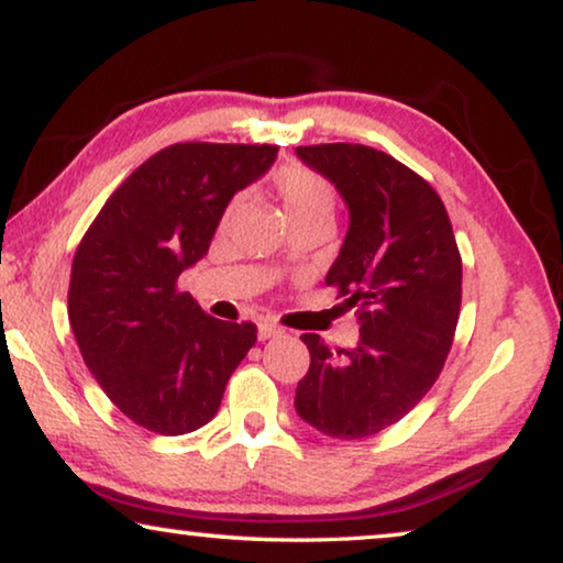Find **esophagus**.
<instances>
[{
	"mask_svg": "<svg viewBox=\"0 0 563 563\" xmlns=\"http://www.w3.org/2000/svg\"><path fill=\"white\" fill-rule=\"evenodd\" d=\"M283 331L278 329V325L275 323H267V321H263V323H257V335H260V341H267V339H275V335H280Z\"/></svg>",
	"mask_w": 563,
	"mask_h": 563,
	"instance_id": "1",
	"label": "esophagus"
}]
</instances>
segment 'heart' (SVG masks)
Masks as SVG:
<instances>
[{"label":"heart","mask_w":563,"mask_h":563,"mask_svg":"<svg viewBox=\"0 0 563 563\" xmlns=\"http://www.w3.org/2000/svg\"><path fill=\"white\" fill-rule=\"evenodd\" d=\"M275 187L283 201L288 220L298 217H331L335 207V195L331 184L321 174L306 169V166H285L275 176Z\"/></svg>","instance_id":"heart-1"}]
</instances>
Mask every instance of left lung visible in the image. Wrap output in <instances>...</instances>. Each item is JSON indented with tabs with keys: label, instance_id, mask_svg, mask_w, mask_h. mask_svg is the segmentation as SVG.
Returning <instances> with one entry per match:
<instances>
[{
	"label": "left lung",
	"instance_id": "8db88e82",
	"mask_svg": "<svg viewBox=\"0 0 563 563\" xmlns=\"http://www.w3.org/2000/svg\"><path fill=\"white\" fill-rule=\"evenodd\" d=\"M349 207L341 253L325 275L356 310L358 343L331 349L303 333L310 368L298 417L335 440H362L399 422L432 389L450 354L463 298V260L430 184L362 144L298 146Z\"/></svg>",
	"mask_w": 563,
	"mask_h": 563
}]
</instances>
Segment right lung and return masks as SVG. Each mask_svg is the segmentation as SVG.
Here are the masks:
<instances>
[{"mask_svg": "<svg viewBox=\"0 0 563 563\" xmlns=\"http://www.w3.org/2000/svg\"><path fill=\"white\" fill-rule=\"evenodd\" d=\"M278 146L174 144L113 191L73 257L67 318L82 362L121 412L187 434L220 409L257 341L255 323L207 316L176 280L207 255L230 199L271 169Z\"/></svg>", "mask_w": 563, "mask_h": 563, "instance_id": "right-lung-1", "label": "right lung"}]
</instances>
